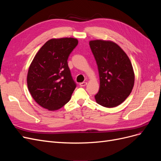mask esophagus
<instances>
[{
	"mask_svg": "<svg viewBox=\"0 0 161 161\" xmlns=\"http://www.w3.org/2000/svg\"><path fill=\"white\" fill-rule=\"evenodd\" d=\"M87 85V82H80V83L79 84V85L80 86H85Z\"/></svg>",
	"mask_w": 161,
	"mask_h": 161,
	"instance_id": "1",
	"label": "esophagus"
}]
</instances>
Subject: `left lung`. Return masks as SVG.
<instances>
[{
    "label": "left lung",
    "mask_w": 161,
    "mask_h": 161,
    "mask_svg": "<svg viewBox=\"0 0 161 161\" xmlns=\"http://www.w3.org/2000/svg\"><path fill=\"white\" fill-rule=\"evenodd\" d=\"M89 45L98 66L100 86L96 102L108 108L118 106L132 90L135 75L125 52L109 40H91Z\"/></svg>",
    "instance_id": "8db88e82"
}]
</instances>
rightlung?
<instances>
[{"label": "right lung", "mask_w": 161, "mask_h": 161, "mask_svg": "<svg viewBox=\"0 0 161 161\" xmlns=\"http://www.w3.org/2000/svg\"><path fill=\"white\" fill-rule=\"evenodd\" d=\"M78 43L73 37L52 38L39 50L29 67V91L36 103L48 111L62 108L76 88L67 60Z\"/></svg>", "instance_id": "obj_1"}]
</instances>
